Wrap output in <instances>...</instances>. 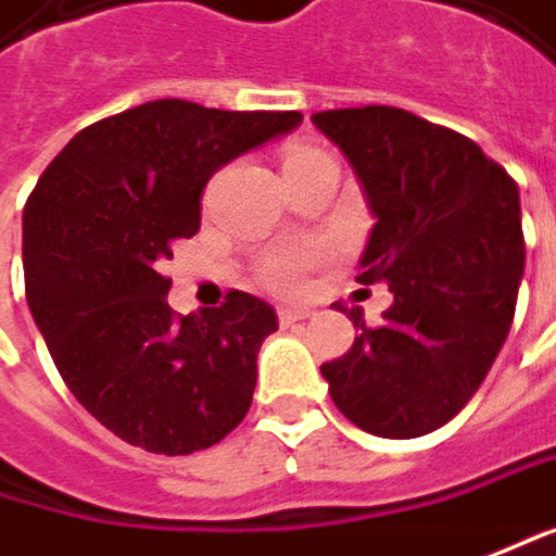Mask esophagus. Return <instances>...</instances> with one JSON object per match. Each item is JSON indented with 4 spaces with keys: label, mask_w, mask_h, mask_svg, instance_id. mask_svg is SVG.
<instances>
[{
    "label": "esophagus",
    "mask_w": 556,
    "mask_h": 556,
    "mask_svg": "<svg viewBox=\"0 0 556 556\" xmlns=\"http://www.w3.org/2000/svg\"><path fill=\"white\" fill-rule=\"evenodd\" d=\"M278 319H281L285 326L300 323V319H309V306H278Z\"/></svg>",
    "instance_id": "esophagus-1"
}]
</instances>
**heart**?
Segmentation results:
<instances>
[{"label":"heart","mask_w":556,"mask_h":556,"mask_svg":"<svg viewBox=\"0 0 556 556\" xmlns=\"http://www.w3.org/2000/svg\"><path fill=\"white\" fill-rule=\"evenodd\" d=\"M316 154V148H303V144H294L288 148L285 154V164H294V161H303ZM316 262V253H306V250H291V253H275L262 262V281L275 291H298L309 271V265Z\"/></svg>","instance_id":"heart-1"}]
</instances>
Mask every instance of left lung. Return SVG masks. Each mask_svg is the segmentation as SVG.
Segmentation results:
<instances>
[{
  "label": "left lung",
  "instance_id": "1",
  "mask_svg": "<svg viewBox=\"0 0 556 556\" xmlns=\"http://www.w3.org/2000/svg\"><path fill=\"white\" fill-rule=\"evenodd\" d=\"M361 179L374 230L361 285L392 306L323 364L338 412L386 440L424 437L468 405L509 336L526 268L519 186L478 144L399 106L313 113Z\"/></svg>",
  "mask_w": 556,
  "mask_h": 556
}]
</instances>
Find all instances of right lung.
Wrapping results in <instances>:
<instances>
[{
  "label": "right lung",
  "mask_w": 556,
  "mask_h": 556,
  "mask_svg": "<svg viewBox=\"0 0 556 556\" xmlns=\"http://www.w3.org/2000/svg\"><path fill=\"white\" fill-rule=\"evenodd\" d=\"M300 119L151 100L81 129L37 179L21 218L27 306L72 395L119 440L189 456L250 412L275 309L230 291L177 316L161 271L199 230L212 174Z\"/></svg>",
  "instance_id": "add662e5"
}]
</instances>
